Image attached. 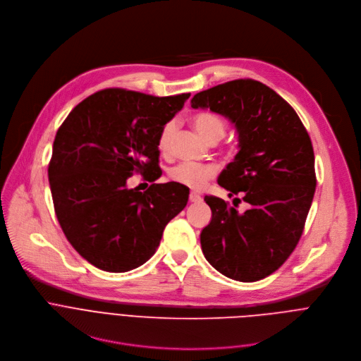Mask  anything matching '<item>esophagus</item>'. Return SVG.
Wrapping results in <instances>:
<instances>
[{
    "instance_id": "34e87169",
    "label": "esophagus",
    "mask_w": 361,
    "mask_h": 361,
    "mask_svg": "<svg viewBox=\"0 0 361 361\" xmlns=\"http://www.w3.org/2000/svg\"><path fill=\"white\" fill-rule=\"evenodd\" d=\"M201 200H202V197H201L200 194H195V192H191V194H190V201H191V202L197 204V202H201Z\"/></svg>"
}]
</instances>
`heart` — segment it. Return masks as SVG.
I'll use <instances>...</instances> for the list:
<instances>
[{"mask_svg": "<svg viewBox=\"0 0 361 361\" xmlns=\"http://www.w3.org/2000/svg\"><path fill=\"white\" fill-rule=\"evenodd\" d=\"M191 126L197 131V134L204 141H219L226 133V121L210 111L197 113L191 117ZM174 133V124L167 123L159 135V148L166 151L169 148L170 140ZM216 176V169L213 166L195 164V163H184L171 170L170 177L173 181L185 185L191 190H201L210 178Z\"/></svg>", "mask_w": 361, "mask_h": 361, "instance_id": "b5f03b06", "label": "heart"}]
</instances>
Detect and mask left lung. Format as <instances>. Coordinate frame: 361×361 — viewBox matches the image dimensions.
<instances>
[{
	"label": "left lung",
	"mask_w": 361,
	"mask_h": 361,
	"mask_svg": "<svg viewBox=\"0 0 361 361\" xmlns=\"http://www.w3.org/2000/svg\"><path fill=\"white\" fill-rule=\"evenodd\" d=\"M191 107L234 126L238 152L217 181L250 205L240 213L219 197H204L213 216L200 234L202 254L228 279L262 280L288 259L312 207V140L288 102L260 81L234 80L197 92Z\"/></svg>",
	"instance_id": "1"
}]
</instances>
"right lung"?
<instances>
[{
    "mask_svg": "<svg viewBox=\"0 0 361 361\" xmlns=\"http://www.w3.org/2000/svg\"><path fill=\"white\" fill-rule=\"evenodd\" d=\"M188 97L102 90L59 128L48 166L54 210L67 240L94 267L126 273L142 266L187 205L188 192L178 183L141 192L127 180L135 171H156L160 131Z\"/></svg>",
    "mask_w": 361,
    "mask_h": 361,
    "instance_id": "1",
    "label": "right lung"
}]
</instances>
